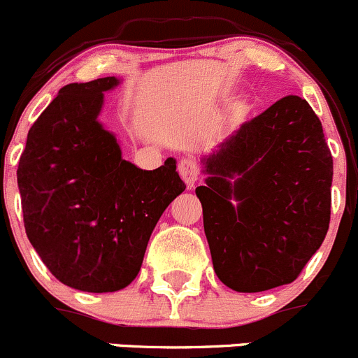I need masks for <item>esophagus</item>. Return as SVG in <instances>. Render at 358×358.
I'll use <instances>...</instances> for the list:
<instances>
[{
    "instance_id": "1",
    "label": "esophagus",
    "mask_w": 358,
    "mask_h": 358,
    "mask_svg": "<svg viewBox=\"0 0 358 358\" xmlns=\"http://www.w3.org/2000/svg\"><path fill=\"white\" fill-rule=\"evenodd\" d=\"M178 171L180 178H182L184 182H186V186L193 187L194 182L198 180V165L194 164L191 158H184V160L179 162Z\"/></svg>"
}]
</instances>
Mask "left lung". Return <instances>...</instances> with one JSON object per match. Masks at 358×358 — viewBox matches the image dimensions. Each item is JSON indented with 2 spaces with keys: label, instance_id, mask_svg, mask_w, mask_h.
<instances>
[{
  "label": "left lung",
  "instance_id": "obj_1",
  "mask_svg": "<svg viewBox=\"0 0 358 358\" xmlns=\"http://www.w3.org/2000/svg\"><path fill=\"white\" fill-rule=\"evenodd\" d=\"M201 164L196 196L219 280L236 292L294 282L331 221L332 157L310 104L280 99Z\"/></svg>",
  "mask_w": 358,
  "mask_h": 358
}]
</instances>
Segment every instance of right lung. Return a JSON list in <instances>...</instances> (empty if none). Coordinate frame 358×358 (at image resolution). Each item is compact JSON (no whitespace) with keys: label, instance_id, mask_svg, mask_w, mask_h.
<instances>
[{"label":"right lung","instance_id":"obj_1","mask_svg":"<svg viewBox=\"0 0 358 358\" xmlns=\"http://www.w3.org/2000/svg\"><path fill=\"white\" fill-rule=\"evenodd\" d=\"M108 76L69 83L34 122L17 169L31 245L62 284L115 292L137 277L165 208L186 184L169 158L155 171L123 160L97 116Z\"/></svg>","mask_w":358,"mask_h":358}]
</instances>
